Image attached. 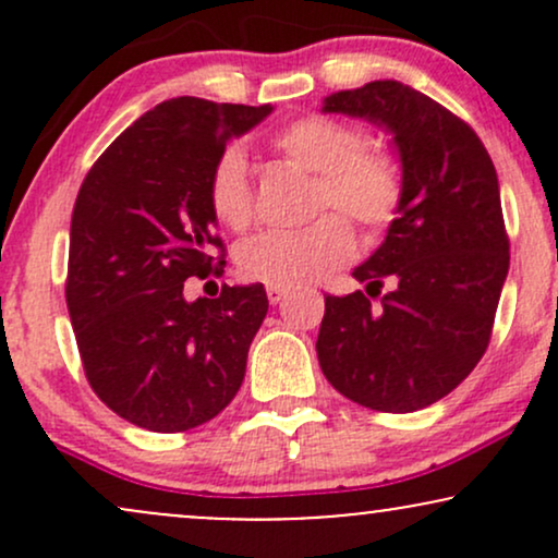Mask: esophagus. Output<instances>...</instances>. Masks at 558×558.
Returning <instances> with one entry per match:
<instances>
[{"instance_id": "34e87169", "label": "esophagus", "mask_w": 558, "mask_h": 558, "mask_svg": "<svg viewBox=\"0 0 558 558\" xmlns=\"http://www.w3.org/2000/svg\"><path fill=\"white\" fill-rule=\"evenodd\" d=\"M286 296H288L286 286H267V299H270V304H280Z\"/></svg>"}]
</instances>
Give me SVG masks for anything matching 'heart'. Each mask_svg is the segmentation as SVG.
Returning <instances> with one entry per match:
<instances>
[{"instance_id":"heart-1","label":"heart","mask_w":558,"mask_h":558,"mask_svg":"<svg viewBox=\"0 0 558 558\" xmlns=\"http://www.w3.org/2000/svg\"><path fill=\"white\" fill-rule=\"evenodd\" d=\"M272 149L293 168L315 175V209H338L367 233H380L399 215L403 202L401 168L388 151L364 144L360 128L306 114L280 128ZM207 198L220 226L248 228L254 191L243 151L230 146L215 159ZM354 252V233L341 215H323L299 230H270L239 248L243 278L270 286H301L343 265Z\"/></svg>"}]
</instances>
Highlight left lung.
Returning a JSON list of instances; mask_svg holds the SVG:
<instances>
[{"label":"left lung","instance_id":"obj_1","mask_svg":"<svg viewBox=\"0 0 558 558\" xmlns=\"http://www.w3.org/2000/svg\"><path fill=\"white\" fill-rule=\"evenodd\" d=\"M323 112L388 133L403 202L386 239L354 267L364 291L325 296L323 375L375 412H417L451 393L488 349L509 272L498 175L464 120L401 81L325 96ZM383 282L391 291L373 305Z\"/></svg>","mask_w":558,"mask_h":558}]
</instances>
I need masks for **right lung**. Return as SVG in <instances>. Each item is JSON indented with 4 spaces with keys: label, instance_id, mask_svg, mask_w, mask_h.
I'll return each mask as SVG.
<instances>
[{
    "label": "right lung",
    "instance_id": "right-lung-1",
    "mask_svg": "<svg viewBox=\"0 0 558 558\" xmlns=\"http://www.w3.org/2000/svg\"><path fill=\"white\" fill-rule=\"evenodd\" d=\"M270 105L178 96L125 128L94 162L70 220L68 312L94 393L151 433L204 425L233 401L267 315L262 283L189 301V278L220 275L209 172Z\"/></svg>",
    "mask_w": 558,
    "mask_h": 558
}]
</instances>
